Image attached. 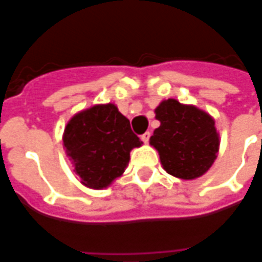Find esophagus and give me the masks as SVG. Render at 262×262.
Instances as JSON below:
<instances>
[{
  "label": "esophagus",
  "instance_id": "1",
  "mask_svg": "<svg viewBox=\"0 0 262 262\" xmlns=\"http://www.w3.org/2000/svg\"><path fill=\"white\" fill-rule=\"evenodd\" d=\"M150 136H151V133H150V132H146V133H143L142 135V140L144 143H148V140H150Z\"/></svg>",
  "mask_w": 262,
  "mask_h": 262
}]
</instances>
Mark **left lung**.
Wrapping results in <instances>:
<instances>
[{"instance_id": "left-lung-1", "label": "left lung", "mask_w": 262, "mask_h": 262, "mask_svg": "<svg viewBox=\"0 0 262 262\" xmlns=\"http://www.w3.org/2000/svg\"><path fill=\"white\" fill-rule=\"evenodd\" d=\"M160 126L150 144L160 154L168 174L181 180H195L212 167L219 151V133L213 118L193 105L167 99L156 108Z\"/></svg>"}]
</instances>
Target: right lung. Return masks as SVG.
<instances>
[{"instance_id":"right-lung-1","label":"right lung","mask_w":262,"mask_h":262,"mask_svg":"<svg viewBox=\"0 0 262 262\" xmlns=\"http://www.w3.org/2000/svg\"><path fill=\"white\" fill-rule=\"evenodd\" d=\"M63 144L81 184L103 189L123 174L132 148L142 142L116 105L105 103L75 114L66 126Z\"/></svg>"}]
</instances>
